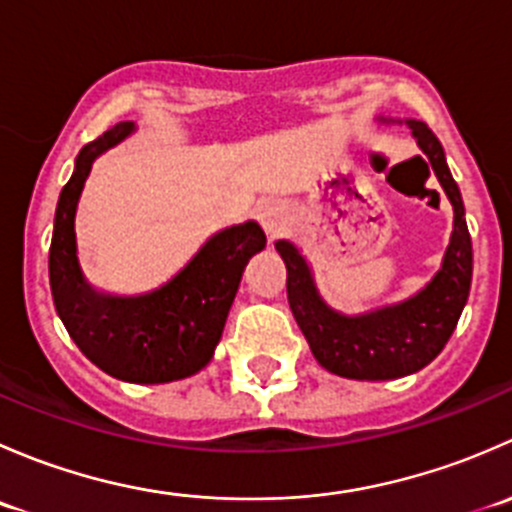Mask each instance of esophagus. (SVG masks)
Returning <instances> with one entry per match:
<instances>
[{
  "label": "esophagus",
  "mask_w": 512,
  "mask_h": 512,
  "mask_svg": "<svg viewBox=\"0 0 512 512\" xmlns=\"http://www.w3.org/2000/svg\"><path fill=\"white\" fill-rule=\"evenodd\" d=\"M257 220H260L262 230H265L267 240L275 242L280 240L282 235L287 232V218H285V210L280 208L277 203H267L260 208V215H257Z\"/></svg>",
  "instance_id": "esophagus-1"
}]
</instances>
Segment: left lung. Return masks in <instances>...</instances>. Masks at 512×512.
Returning a JSON list of instances; mask_svg holds the SVG:
<instances>
[{"mask_svg": "<svg viewBox=\"0 0 512 512\" xmlns=\"http://www.w3.org/2000/svg\"><path fill=\"white\" fill-rule=\"evenodd\" d=\"M411 133L431 160L448 200L453 203V235L438 275L416 297L361 317L332 312L317 294L309 267L292 242L275 247L287 265V299L314 359L327 371L347 379L384 381L414 374L431 364L456 329L466 307L473 275L471 232L463 218V200L446 156L423 121H409Z\"/></svg>", "mask_w": 512, "mask_h": 512, "instance_id": "obj_1", "label": "left lung"}]
</instances>
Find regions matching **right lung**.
<instances>
[{"mask_svg": "<svg viewBox=\"0 0 512 512\" xmlns=\"http://www.w3.org/2000/svg\"><path fill=\"white\" fill-rule=\"evenodd\" d=\"M131 131L133 123H116L76 156L74 175L56 205L49 282L56 312L86 359L113 379L165 384L195 374L213 359L242 270L265 247V232L257 223L227 227L153 292L138 297L94 292L76 260V205L96 156Z\"/></svg>", "mask_w": 512, "mask_h": 512, "instance_id": "right-lung-1", "label": "right lung"}]
</instances>
